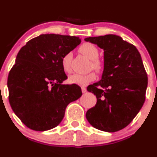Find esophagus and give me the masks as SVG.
<instances>
[{
    "mask_svg": "<svg viewBox=\"0 0 157 157\" xmlns=\"http://www.w3.org/2000/svg\"><path fill=\"white\" fill-rule=\"evenodd\" d=\"M81 90H82V93H85L86 92V88L84 87V86H82Z\"/></svg>",
    "mask_w": 157,
    "mask_h": 157,
    "instance_id": "34e87169",
    "label": "esophagus"
}]
</instances>
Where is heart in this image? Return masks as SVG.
Returning a JSON list of instances; mask_svg holds the SVG:
<instances>
[{
	"label": "heart",
	"instance_id": "heart-1",
	"mask_svg": "<svg viewBox=\"0 0 157 157\" xmlns=\"http://www.w3.org/2000/svg\"><path fill=\"white\" fill-rule=\"evenodd\" d=\"M79 51L87 57L90 60V68L93 69L97 73H100L103 69L102 61L98 57L99 55V51L96 46L89 42L82 44L79 48ZM72 59V53L67 52L63 56L61 59V65L63 69L66 72L71 71V63ZM96 79V75L94 72H90L86 74H73L68 77V81L72 84L80 85V86H86L88 83L94 81Z\"/></svg>",
	"mask_w": 157,
	"mask_h": 157
}]
</instances>
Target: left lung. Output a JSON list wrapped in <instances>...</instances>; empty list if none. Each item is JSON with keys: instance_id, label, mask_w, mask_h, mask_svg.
<instances>
[{"instance_id": "left-lung-1", "label": "left lung", "mask_w": 157, "mask_h": 157, "mask_svg": "<svg viewBox=\"0 0 157 157\" xmlns=\"http://www.w3.org/2000/svg\"><path fill=\"white\" fill-rule=\"evenodd\" d=\"M85 40L104 49L102 80L87 86L97 102L86 117L96 129L120 131L133 121L144 103L148 78L141 57L134 45L115 35Z\"/></svg>"}]
</instances>
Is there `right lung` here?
Returning <instances> with one entry per match:
<instances>
[{"label":"right lung","instance_id":"right-lung-1","mask_svg":"<svg viewBox=\"0 0 157 157\" xmlns=\"http://www.w3.org/2000/svg\"><path fill=\"white\" fill-rule=\"evenodd\" d=\"M80 43L76 36L42 34L22 47L9 72V102L14 113L30 129L43 131L62 121L67 105L82 96L67 78L61 59Z\"/></svg>","mask_w":157,"mask_h":157}]
</instances>
